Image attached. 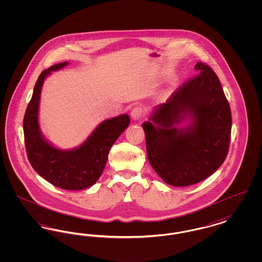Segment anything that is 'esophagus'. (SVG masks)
I'll return each instance as SVG.
<instances>
[{
	"label": "esophagus",
	"instance_id": "34e87169",
	"mask_svg": "<svg viewBox=\"0 0 262 262\" xmlns=\"http://www.w3.org/2000/svg\"><path fill=\"white\" fill-rule=\"evenodd\" d=\"M145 115L144 112V109L141 107V106H137L133 109L132 111V117L134 120H139V119H142Z\"/></svg>",
	"mask_w": 262,
	"mask_h": 262
}]
</instances>
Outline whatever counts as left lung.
<instances>
[{"label":"left lung","instance_id":"8db88e82","mask_svg":"<svg viewBox=\"0 0 262 262\" xmlns=\"http://www.w3.org/2000/svg\"><path fill=\"white\" fill-rule=\"evenodd\" d=\"M199 75L178 88L142 124L150 165L174 187L198 184L225 161L231 140L232 116L220 80L211 68L199 62ZM191 115L192 125L178 130L180 116Z\"/></svg>","mask_w":262,"mask_h":262}]
</instances>
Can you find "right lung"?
Returning <instances> with one entry per match:
<instances>
[{
	"instance_id": "add662e5",
	"label": "right lung",
	"mask_w": 262,
	"mask_h": 262,
	"mask_svg": "<svg viewBox=\"0 0 262 262\" xmlns=\"http://www.w3.org/2000/svg\"><path fill=\"white\" fill-rule=\"evenodd\" d=\"M67 64L68 62L54 64L38 77L24 118L25 148L29 163L42 178L55 187L79 190L97 182L114 142L128 126L130 120L125 114L103 122L76 149L62 151L49 144L41 136L38 125L40 93L44 79L51 71Z\"/></svg>"
}]
</instances>
